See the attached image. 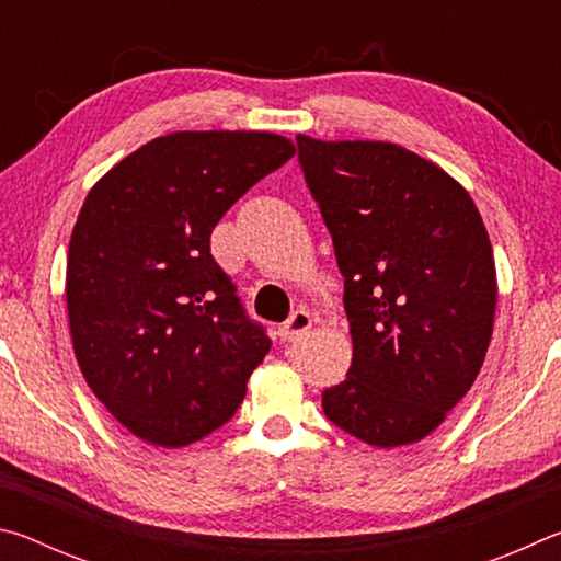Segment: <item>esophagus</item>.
Instances as JSON below:
<instances>
[{"label": "esophagus", "mask_w": 561, "mask_h": 561, "mask_svg": "<svg viewBox=\"0 0 561 561\" xmlns=\"http://www.w3.org/2000/svg\"><path fill=\"white\" fill-rule=\"evenodd\" d=\"M309 329H311V314H309V311H304V309H297L282 324L279 336H282V341H294V339H299V336L307 334Z\"/></svg>", "instance_id": "obj_1"}]
</instances>
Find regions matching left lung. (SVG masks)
<instances>
[{"label": "left lung", "instance_id": "obj_1", "mask_svg": "<svg viewBox=\"0 0 561 561\" xmlns=\"http://www.w3.org/2000/svg\"><path fill=\"white\" fill-rule=\"evenodd\" d=\"M344 274L354 358L327 417L376 448L423 440L478 378L495 327L485 222L458 180L388 140L297 136Z\"/></svg>", "mask_w": 561, "mask_h": 561}]
</instances>
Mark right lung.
<instances>
[{"label": "right lung", "mask_w": 561, "mask_h": 561, "mask_svg": "<svg viewBox=\"0 0 561 561\" xmlns=\"http://www.w3.org/2000/svg\"><path fill=\"white\" fill-rule=\"evenodd\" d=\"M297 153L270 130H175L89 190L66 264L83 378L121 425L183 448L230 421L272 341L210 254L220 217Z\"/></svg>", "instance_id": "obj_1"}]
</instances>
